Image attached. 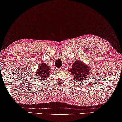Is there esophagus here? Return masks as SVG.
<instances>
[{
	"mask_svg": "<svg viewBox=\"0 0 122 122\" xmlns=\"http://www.w3.org/2000/svg\"><path fill=\"white\" fill-rule=\"evenodd\" d=\"M58 70H59V71H61V70H63V67H62L59 68Z\"/></svg>",
	"mask_w": 122,
	"mask_h": 122,
	"instance_id": "34e87169",
	"label": "esophagus"
}]
</instances>
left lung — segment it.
<instances>
[{"mask_svg": "<svg viewBox=\"0 0 122 122\" xmlns=\"http://www.w3.org/2000/svg\"><path fill=\"white\" fill-rule=\"evenodd\" d=\"M76 82L83 81L91 73V68L88 64H86L82 61H75L72 63V68L68 70Z\"/></svg>", "mask_w": 122, "mask_h": 122, "instance_id": "8db88e82", "label": "left lung"}]
</instances>
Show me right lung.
I'll use <instances>...</instances> for the list:
<instances>
[{"instance_id":"obj_1","label":"right lung","mask_w":122,"mask_h":122,"mask_svg":"<svg viewBox=\"0 0 122 122\" xmlns=\"http://www.w3.org/2000/svg\"><path fill=\"white\" fill-rule=\"evenodd\" d=\"M50 67L46 64L45 63L42 62L39 65V68L35 72V75L41 80H44V79L49 77L50 76Z\"/></svg>"}]
</instances>
